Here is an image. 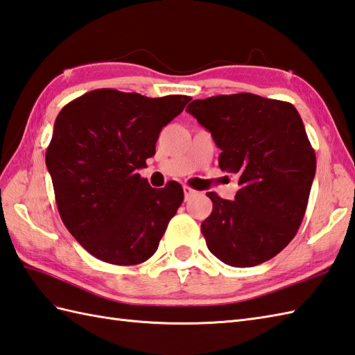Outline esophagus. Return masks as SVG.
<instances>
[{"mask_svg":"<svg viewBox=\"0 0 355 355\" xmlns=\"http://www.w3.org/2000/svg\"><path fill=\"white\" fill-rule=\"evenodd\" d=\"M183 191H184V200H191V198H193L195 195H198V192L195 191V189L189 187V186H183Z\"/></svg>","mask_w":355,"mask_h":355,"instance_id":"34e87169","label":"esophagus"}]
</instances>
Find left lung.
I'll return each mask as SVG.
<instances>
[{
  "label": "left lung",
  "instance_id": "8db88e82",
  "mask_svg": "<svg viewBox=\"0 0 355 355\" xmlns=\"http://www.w3.org/2000/svg\"><path fill=\"white\" fill-rule=\"evenodd\" d=\"M187 113L222 151L219 168L239 175L234 201L215 192L201 224L210 252L225 265L251 268L283 251L302 222L316 154L291 103L254 94L195 100Z\"/></svg>",
  "mask_w": 355,
  "mask_h": 355
}]
</instances>
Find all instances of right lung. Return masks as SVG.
Here are the masks:
<instances>
[{
	"label": "right lung",
	"mask_w": 355,
	"mask_h": 355,
	"mask_svg": "<svg viewBox=\"0 0 355 355\" xmlns=\"http://www.w3.org/2000/svg\"><path fill=\"white\" fill-rule=\"evenodd\" d=\"M191 100L96 89L60 110L46 168L64 227L94 257L130 266L157 251L183 187L169 181L153 189L137 171L155 154L162 128Z\"/></svg>",
	"instance_id": "1"
}]
</instances>
